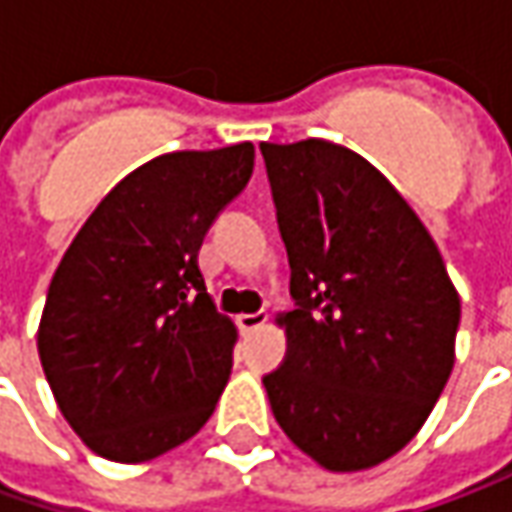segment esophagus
I'll return each mask as SVG.
<instances>
[{
    "instance_id": "esophagus-1",
    "label": "esophagus",
    "mask_w": 512,
    "mask_h": 512,
    "mask_svg": "<svg viewBox=\"0 0 512 512\" xmlns=\"http://www.w3.org/2000/svg\"><path fill=\"white\" fill-rule=\"evenodd\" d=\"M239 330L242 333H250V330H259V327L267 322V310H256V313H242L239 319Z\"/></svg>"
}]
</instances>
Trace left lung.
<instances>
[{
  "label": "left lung",
  "mask_w": 512,
  "mask_h": 512,
  "mask_svg": "<svg viewBox=\"0 0 512 512\" xmlns=\"http://www.w3.org/2000/svg\"><path fill=\"white\" fill-rule=\"evenodd\" d=\"M296 307L265 390L285 436L333 473L396 456L456 362L459 293L413 207L325 139L262 142Z\"/></svg>",
  "instance_id": "left-lung-1"
}]
</instances>
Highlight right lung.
<instances>
[{
  "label": "right lung",
  "mask_w": 512,
  "mask_h": 512,
  "mask_svg": "<svg viewBox=\"0 0 512 512\" xmlns=\"http://www.w3.org/2000/svg\"><path fill=\"white\" fill-rule=\"evenodd\" d=\"M256 150H176L96 205L48 287L36 347L53 399L102 459L150 462L193 439L233 367L236 325L199 270L205 233Z\"/></svg>",
  "instance_id": "1"
}]
</instances>
